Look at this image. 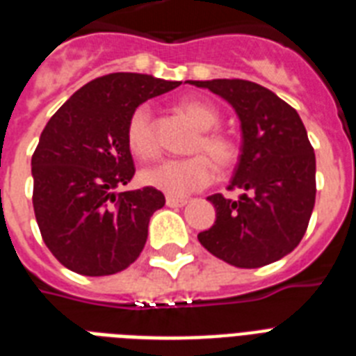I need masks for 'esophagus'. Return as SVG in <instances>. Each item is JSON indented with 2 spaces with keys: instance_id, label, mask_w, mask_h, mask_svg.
<instances>
[{
  "instance_id": "obj_1",
  "label": "esophagus",
  "mask_w": 356,
  "mask_h": 356,
  "mask_svg": "<svg viewBox=\"0 0 356 356\" xmlns=\"http://www.w3.org/2000/svg\"><path fill=\"white\" fill-rule=\"evenodd\" d=\"M186 203H188V200H184V197H173V195H168L166 197V205L173 207V209L175 207H184Z\"/></svg>"
}]
</instances>
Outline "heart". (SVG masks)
I'll list each match as a JSON object with an SVG mask.
<instances>
[{"instance_id":"b5f03b06","label":"heart","mask_w":356,"mask_h":356,"mask_svg":"<svg viewBox=\"0 0 356 356\" xmlns=\"http://www.w3.org/2000/svg\"><path fill=\"white\" fill-rule=\"evenodd\" d=\"M177 108L200 131L190 145V153L195 155L188 159H166L140 173L142 183L173 197L192 194L207 186L216 173L214 164L220 170H229L238 159L236 142L214 129L220 123V114L211 103L183 99ZM125 136L134 156L147 161L156 155L159 144L153 129V114L147 105H140L129 116Z\"/></svg>"}]
</instances>
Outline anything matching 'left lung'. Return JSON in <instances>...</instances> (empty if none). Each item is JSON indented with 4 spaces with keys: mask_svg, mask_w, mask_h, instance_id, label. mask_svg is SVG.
<instances>
[{
    "mask_svg": "<svg viewBox=\"0 0 356 356\" xmlns=\"http://www.w3.org/2000/svg\"><path fill=\"white\" fill-rule=\"evenodd\" d=\"M234 108L242 145L229 188L236 201L209 195L216 222L197 234L201 245L236 268H260L301 242L316 201V156L303 122L286 102L243 79L188 81Z\"/></svg>",
    "mask_w": 356,
    "mask_h": 356,
    "instance_id": "obj_1",
    "label": "left lung"
}]
</instances>
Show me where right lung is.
<instances>
[{
	"label": "right lung",
	"instance_id": "right-lung-1",
	"mask_svg": "<svg viewBox=\"0 0 356 356\" xmlns=\"http://www.w3.org/2000/svg\"><path fill=\"white\" fill-rule=\"evenodd\" d=\"M179 81L108 74L75 92L44 127L31 159L33 207L42 238L68 270L113 275L138 259L161 190L120 192L134 175L127 122L136 107Z\"/></svg>",
	"mask_w": 356,
	"mask_h": 356
}]
</instances>
